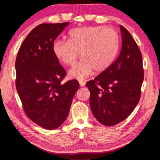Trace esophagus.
Instances as JSON below:
<instances>
[{"label": "esophagus", "instance_id": "obj_1", "mask_svg": "<svg viewBox=\"0 0 160 160\" xmlns=\"http://www.w3.org/2000/svg\"><path fill=\"white\" fill-rule=\"evenodd\" d=\"M79 84H80V86H82V87H83V86H85L86 82H83V81H80V82H79Z\"/></svg>", "mask_w": 160, "mask_h": 160}]
</instances>
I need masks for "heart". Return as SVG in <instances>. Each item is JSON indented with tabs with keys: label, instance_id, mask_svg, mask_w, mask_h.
<instances>
[{
	"label": "heart",
	"instance_id": "obj_1",
	"mask_svg": "<svg viewBox=\"0 0 160 160\" xmlns=\"http://www.w3.org/2000/svg\"><path fill=\"white\" fill-rule=\"evenodd\" d=\"M119 48V36L112 27L99 26L76 28L69 33V40H58L52 46L53 54L68 66H74L80 52L83 60L69 70V76L78 80L88 77L94 70L101 73L110 67Z\"/></svg>",
	"mask_w": 160,
	"mask_h": 160
}]
</instances>
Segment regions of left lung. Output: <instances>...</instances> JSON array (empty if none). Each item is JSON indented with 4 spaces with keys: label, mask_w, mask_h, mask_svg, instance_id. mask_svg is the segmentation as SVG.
<instances>
[{
    "label": "left lung",
    "mask_w": 160,
    "mask_h": 160,
    "mask_svg": "<svg viewBox=\"0 0 160 160\" xmlns=\"http://www.w3.org/2000/svg\"><path fill=\"white\" fill-rule=\"evenodd\" d=\"M122 49L117 60L105 72L86 83L90 91V106L102 125L112 127L130 115L139 102L144 69L141 50L128 31L120 25Z\"/></svg>",
    "instance_id": "1"
}]
</instances>
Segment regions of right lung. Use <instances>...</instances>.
<instances>
[{
	"label": "right lung",
	"instance_id": "1",
	"mask_svg": "<svg viewBox=\"0 0 160 160\" xmlns=\"http://www.w3.org/2000/svg\"><path fill=\"white\" fill-rule=\"evenodd\" d=\"M69 22L41 24L32 30L16 58L15 85L26 115L46 129L65 121L79 83L62 81L66 71L53 54L52 46Z\"/></svg>",
	"mask_w": 160,
	"mask_h": 160
}]
</instances>
